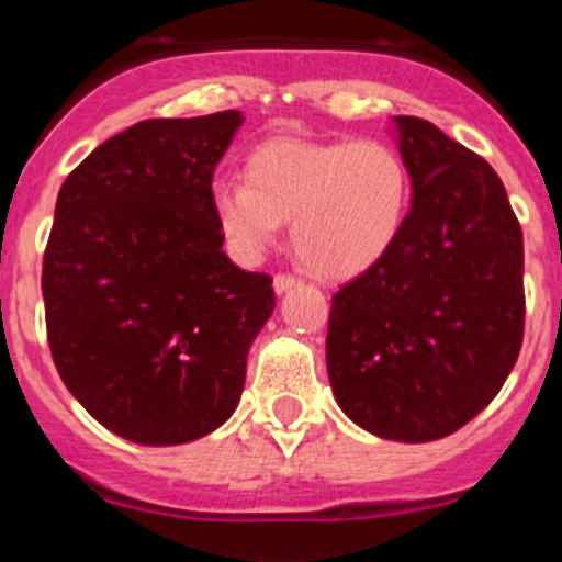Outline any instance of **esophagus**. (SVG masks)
Returning <instances> with one entry per match:
<instances>
[{
  "label": "esophagus",
  "instance_id": "obj_1",
  "mask_svg": "<svg viewBox=\"0 0 562 562\" xmlns=\"http://www.w3.org/2000/svg\"><path fill=\"white\" fill-rule=\"evenodd\" d=\"M296 285H299V280L293 274H277L274 277V291L277 293H288L291 288H296Z\"/></svg>",
  "mask_w": 562,
  "mask_h": 562
}]
</instances>
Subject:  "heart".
Wrapping results in <instances>:
<instances>
[{"label": "heart", "mask_w": 562, "mask_h": 562, "mask_svg": "<svg viewBox=\"0 0 562 562\" xmlns=\"http://www.w3.org/2000/svg\"><path fill=\"white\" fill-rule=\"evenodd\" d=\"M246 182L216 180L210 204L240 257H260L291 224L293 251L324 280L376 266L400 240L413 180L385 140L271 138L246 157Z\"/></svg>", "instance_id": "1"}]
</instances>
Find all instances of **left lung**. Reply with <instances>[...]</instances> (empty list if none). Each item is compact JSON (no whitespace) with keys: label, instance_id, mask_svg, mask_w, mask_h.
Masks as SVG:
<instances>
[{"label":"left lung","instance_id":"8db88e82","mask_svg":"<svg viewBox=\"0 0 562 562\" xmlns=\"http://www.w3.org/2000/svg\"><path fill=\"white\" fill-rule=\"evenodd\" d=\"M413 202L400 240L333 296L327 371L340 411L427 443L491 405L524 338V235L480 155L396 115Z\"/></svg>","mask_w":562,"mask_h":562}]
</instances>
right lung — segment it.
I'll return each instance as SVG.
<instances>
[{"mask_svg":"<svg viewBox=\"0 0 562 562\" xmlns=\"http://www.w3.org/2000/svg\"><path fill=\"white\" fill-rule=\"evenodd\" d=\"M240 124V110L138 122L57 193L41 274L52 360L71 396L133 443L222 427L274 313L271 277L224 255L210 204Z\"/></svg>","mask_w":562,"mask_h":562,"instance_id":"add662e5","label":"right lung"}]
</instances>
